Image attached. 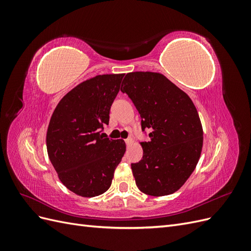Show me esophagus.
Returning a JSON list of instances; mask_svg holds the SVG:
<instances>
[{
	"instance_id": "esophagus-1",
	"label": "esophagus",
	"mask_w": 251,
	"mask_h": 251,
	"mask_svg": "<svg viewBox=\"0 0 251 251\" xmlns=\"http://www.w3.org/2000/svg\"><path fill=\"white\" fill-rule=\"evenodd\" d=\"M133 142V139L131 138V137H128L127 139H126V146H130V144Z\"/></svg>"
}]
</instances>
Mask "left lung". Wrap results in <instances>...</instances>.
I'll return each mask as SVG.
<instances>
[{"label": "left lung", "instance_id": "1", "mask_svg": "<svg viewBox=\"0 0 251 251\" xmlns=\"http://www.w3.org/2000/svg\"><path fill=\"white\" fill-rule=\"evenodd\" d=\"M141 117L150 141L141 142L142 159L132 163L136 185L144 194L171 195L185 183L199 161L203 130L189 96L164 75L127 73L121 83Z\"/></svg>", "mask_w": 251, "mask_h": 251}]
</instances>
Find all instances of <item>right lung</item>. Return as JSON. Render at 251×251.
I'll return each mask as SVG.
<instances>
[{"mask_svg":"<svg viewBox=\"0 0 251 251\" xmlns=\"http://www.w3.org/2000/svg\"><path fill=\"white\" fill-rule=\"evenodd\" d=\"M125 74H103L80 82L53 112L47 131V151L59 180L86 198L111 186L114 172L126 151L123 139L101 134Z\"/></svg>","mask_w":251,"mask_h":251,"instance_id":"right-lung-1","label":"right lung"}]
</instances>
